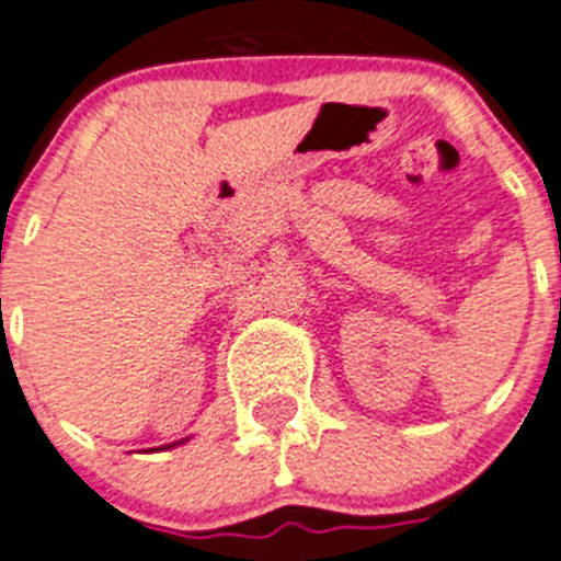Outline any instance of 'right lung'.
Instances as JSON below:
<instances>
[{"label":"right lung","instance_id":"obj_1","mask_svg":"<svg viewBox=\"0 0 561 561\" xmlns=\"http://www.w3.org/2000/svg\"><path fill=\"white\" fill-rule=\"evenodd\" d=\"M168 447H173V444H168Z\"/></svg>","mask_w":561,"mask_h":561}]
</instances>
